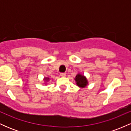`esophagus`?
<instances>
[{
    "label": "esophagus",
    "mask_w": 131,
    "mask_h": 131,
    "mask_svg": "<svg viewBox=\"0 0 131 131\" xmlns=\"http://www.w3.org/2000/svg\"><path fill=\"white\" fill-rule=\"evenodd\" d=\"M60 76H61V77H65L66 73H60Z\"/></svg>",
    "instance_id": "34e87169"
}]
</instances>
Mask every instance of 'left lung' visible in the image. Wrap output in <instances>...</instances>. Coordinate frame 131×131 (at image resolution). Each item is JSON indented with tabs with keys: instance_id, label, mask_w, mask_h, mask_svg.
<instances>
[{
	"instance_id": "obj_1",
	"label": "left lung",
	"mask_w": 131,
	"mask_h": 131,
	"mask_svg": "<svg viewBox=\"0 0 131 131\" xmlns=\"http://www.w3.org/2000/svg\"><path fill=\"white\" fill-rule=\"evenodd\" d=\"M75 81L76 82V84L81 88H84L88 83L85 76L81 74H77L75 78Z\"/></svg>"
}]
</instances>
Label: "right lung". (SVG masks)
Returning a JSON list of instances; mask_svg holds the SVG:
<instances>
[{
    "mask_svg": "<svg viewBox=\"0 0 131 131\" xmlns=\"http://www.w3.org/2000/svg\"><path fill=\"white\" fill-rule=\"evenodd\" d=\"M45 79H46V80L47 81V80H48V79H49L48 78H45Z\"/></svg>",
    "mask_w": 131,
    "mask_h": 131,
    "instance_id": "right-lung-1",
    "label": "right lung"
}]
</instances>
